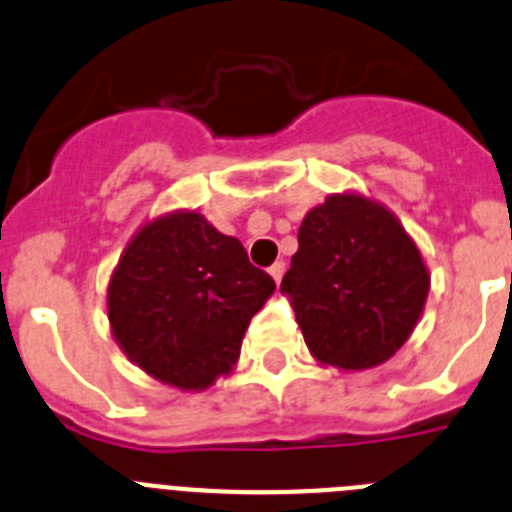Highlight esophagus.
Returning a JSON list of instances; mask_svg holds the SVG:
<instances>
[{
    "label": "esophagus",
    "instance_id": "esophagus-1",
    "mask_svg": "<svg viewBox=\"0 0 512 512\" xmlns=\"http://www.w3.org/2000/svg\"><path fill=\"white\" fill-rule=\"evenodd\" d=\"M284 271H287V266H284V261H277V264H271L269 266V274H271V279H274V282H282V277H284Z\"/></svg>",
    "mask_w": 512,
    "mask_h": 512
}]
</instances>
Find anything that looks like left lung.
Instances as JSON below:
<instances>
[{"label":"left lung","instance_id":"obj_1","mask_svg":"<svg viewBox=\"0 0 512 512\" xmlns=\"http://www.w3.org/2000/svg\"><path fill=\"white\" fill-rule=\"evenodd\" d=\"M282 279L312 359L341 372L390 361L423 315L431 271L395 212L361 192L307 210Z\"/></svg>","mask_w":512,"mask_h":512}]
</instances>
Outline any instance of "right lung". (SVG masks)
<instances>
[{
	"instance_id": "1",
	"label": "right lung",
	"mask_w": 512,
	"mask_h": 512,
	"mask_svg": "<svg viewBox=\"0 0 512 512\" xmlns=\"http://www.w3.org/2000/svg\"><path fill=\"white\" fill-rule=\"evenodd\" d=\"M274 279L238 238L197 210L148 217L107 284V320L120 351L156 382L202 392L233 374L251 318Z\"/></svg>"
}]
</instances>
